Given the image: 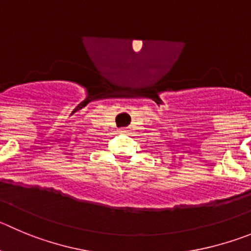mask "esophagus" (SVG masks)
Returning <instances> with one entry per match:
<instances>
[{
    "instance_id": "obj_1",
    "label": "esophagus",
    "mask_w": 251,
    "mask_h": 251,
    "mask_svg": "<svg viewBox=\"0 0 251 251\" xmlns=\"http://www.w3.org/2000/svg\"><path fill=\"white\" fill-rule=\"evenodd\" d=\"M121 132H126V128H121Z\"/></svg>"
}]
</instances>
